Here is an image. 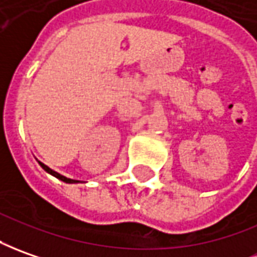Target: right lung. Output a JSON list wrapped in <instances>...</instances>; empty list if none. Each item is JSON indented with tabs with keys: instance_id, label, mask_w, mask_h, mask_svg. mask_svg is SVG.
Listing matches in <instances>:
<instances>
[{
	"instance_id": "add662e5",
	"label": "right lung",
	"mask_w": 257,
	"mask_h": 257,
	"mask_svg": "<svg viewBox=\"0 0 257 257\" xmlns=\"http://www.w3.org/2000/svg\"><path fill=\"white\" fill-rule=\"evenodd\" d=\"M40 164V166L43 168L44 171L47 173H50V175H53V176H56L57 179L63 180V182H65V183H77L78 180H74V179H68V178H65V176H63V175H60V173H57L56 171H53V169H50L47 165H44V164H42V162H39Z\"/></svg>"
}]
</instances>
